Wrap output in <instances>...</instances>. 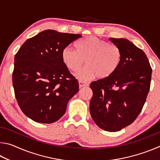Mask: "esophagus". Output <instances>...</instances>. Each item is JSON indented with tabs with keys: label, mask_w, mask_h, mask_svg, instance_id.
Here are the masks:
<instances>
[{
	"label": "esophagus",
	"mask_w": 160,
	"mask_h": 160,
	"mask_svg": "<svg viewBox=\"0 0 160 160\" xmlns=\"http://www.w3.org/2000/svg\"><path fill=\"white\" fill-rule=\"evenodd\" d=\"M89 85V83L85 82V81H82V80H80L79 81V86L80 88H82V87H85V86H88Z\"/></svg>",
	"instance_id": "1"
}]
</instances>
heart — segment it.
<instances>
[{"mask_svg":"<svg viewBox=\"0 0 160 160\" xmlns=\"http://www.w3.org/2000/svg\"><path fill=\"white\" fill-rule=\"evenodd\" d=\"M76 50L64 48L61 53L63 63L71 71H78L84 63L87 66L78 71L76 76L88 80L94 76L104 79L112 75L121 63L122 52L118 46L109 44L95 36H90L78 41Z\"/></svg>","mask_w":160,"mask_h":160,"instance_id":"obj_1","label":"heart"}]
</instances>
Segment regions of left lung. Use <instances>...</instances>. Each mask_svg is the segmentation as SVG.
Segmentation results:
<instances>
[{
	"label": "left lung",
	"instance_id": "1",
	"mask_svg": "<svg viewBox=\"0 0 160 160\" xmlns=\"http://www.w3.org/2000/svg\"><path fill=\"white\" fill-rule=\"evenodd\" d=\"M122 52L117 70L107 78L93 81L90 109L100 128L120 131L131 124L144 106L150 88L152 68L142 49L126 39H109Z\"/></svg>",
	"mask_w": 160,
	"mask_h": 160
}]
</instances>
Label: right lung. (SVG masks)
I'll list each match as a JSON object with an SVG mask.
<instances>
[{"instance_id":"1","label":"right lung","mask_w":160,"mask_h":160,"mask_svg":"<svg viewBox=\"0 0 160 160\" xmlns=\"http://www.w3.org/2000/svg\"><path fill=\"white\" fill-rule=\"evenodd\" d=\"M81 37L48 29L28 39L15 54V95L22 112L35 122L51 123L60 119L79 90L61 53Z\"/></svg>"}]
</instances>
